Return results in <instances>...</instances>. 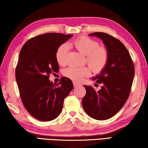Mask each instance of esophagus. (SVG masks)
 I'll use <instances>...</instances> for the list:
<instances>
[{"instance_id": "obj_1", "label": "esophagus", "mask_w": 148, "mask_h": 148, "mask_svg": "<svg viewBox=\"0 0 148 148\" xmlns=\"http://www.w3.org/2000/svg\"><path fill=\"white\" fill-rule=\"evenodd\" d=\"M73 85H74V87H77L81 86V84L77 83V82H73Z\"/></svg>"}]
</instances>
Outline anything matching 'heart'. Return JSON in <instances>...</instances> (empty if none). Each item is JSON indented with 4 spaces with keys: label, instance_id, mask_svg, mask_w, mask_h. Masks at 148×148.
Segmentation results:
<instances>
[{
    "label": "heart",
    "instance_id": "obj_1",
    "mask_svg": "<svg viewBox=\"0 0 148 148\" xmlns=\"http://www.w3.org/2000/svg\"><path fill=\"white\" fill-rule=\"evenodd\" d=\"M71 44L82 54L86 56L87 63L94 72L99 73L106 66L108 61V52L105 47L99 46L98 42L89 37L81 36ZM68 51L69 46L66 44H62L57 49L56 58L59 64H65ZM90 74L91 69L87 66H70L64 71V76L75 82H80Z\"/></svg>",
    "mask_w": 148,
    "mask_h": 148
}]
</instances>
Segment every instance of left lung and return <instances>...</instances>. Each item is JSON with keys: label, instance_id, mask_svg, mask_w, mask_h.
<instances>
[{"label": "left lung", "instance_id": "1", "mask_svg": "<svg viewBox=\"0 0 148 148\" xmlns=\"http://www.w3.org/2000/svg\"><path fill=\"white\" fill-rule=\"evenodd\" d=\"M89 36L102 40L108 52V61L99 74L92 78L102 84L101 89L97 91L91 86H84L86 94L82 106L92 118L105 120L116 115L128 99L134 66L128 50L118 39L104 32H93Z\"/></svg>", "mask_w": 148, "mask_h": 148}]
</instances>
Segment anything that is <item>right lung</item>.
Instances as JSON below:
<instances>
[{
	"instance_id": "add662e5",
	"label": "right lung",
	"mask_w": 148,
	"mask_h": 148,
	"mask_svg": "<svg viewBox=\"0 0 148 148\" xmlns=\"http://www.w3.org/2000/svg\"><path fill=\"white\" fill-rule=\"evenodd\" d=\"M73 34L50 32L29 40L20 51L16 78L25 109L42 121L53 120L61 113L64 99L74 88L66 77L58 85L49 79V74L59 72L57 49Z\"/></svg>"
}]
</instances>
